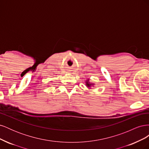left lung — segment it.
Masks as SVG:
<instances>
[{"label":"left lung","mask_w":149,"mask_h":149,"mask_svg":"<svg viewBox=\"0 0 149 149\" xmlns=\"http://www.w3.org/2000/svg\"><path fill=\"white\" fill-rule=\"evenodd\" d=\"M86 85H87L88 87H90V86H91V84H89V83L86 82Z\"/></svg>","instance_id":"1"}]
</instances>
